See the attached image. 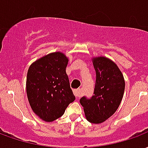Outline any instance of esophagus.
I'll return each instance as SVG.
<instances>
[{"mask_svg":"<svg viewBox=\"0 0 148 148\" xmlns=\"http://www.w3.org/2000/svg\"><path fill=\"white\" fill-rule=\"evenodd\" d=\"M74 96H76L77 98H78V97H80V96H82V92H81L80 89H74Z\"/></svg>","mask_w":148,"mask_h":148,"instance_id":"obj_1","label":"esophagus"}]
</instances>
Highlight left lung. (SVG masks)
<instances>
[{
	"mask_svg": "<svg viewBox=\"0 0 148 148\" xmlns=\"http://www.w3.org/2000/svg\"><path fill=\"white\" fill-rule=\"evenodd\" d=\"M96 84L93 96H83L80 103L86 119L91 123H102L119 108L125 91L123 75L118 66L108 58L93 59Z\"/></svg>",
	"mask_w": 148,
	"mask_h": 148,
	"instance_id": "obj_1",
	"label": "left lung"
}]
</instances>
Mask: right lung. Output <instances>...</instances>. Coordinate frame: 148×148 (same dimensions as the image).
Returning a JSON list of instances; mask_svg holds the SVG:
<instances>
[{"label": "right lung", "instance_id": "right-lung-1", "mask_svg": "<svg viewBox=\"0 0 148 148\" xmlns=\"http://www.w3.org/2000/svg\"><path fill=\"white\" fill-rule=\"evenodd\" d=\"M68 60L61 52H54L31 64L27 72V93L36 114L45 121H52L64 114L74 101L66 73Z\"/></svg>", "mask_w": 148, "mask_h": 148}]
</instances>
